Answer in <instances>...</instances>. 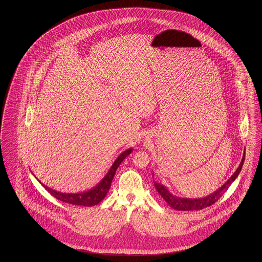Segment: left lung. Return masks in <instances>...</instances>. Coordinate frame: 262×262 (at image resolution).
<instances>
[{"label":"left lung","instance_id":"8db88e82","mask_svg":"<svg viewBox=\"0 0 262 262\" xmlns=\"http://www.w3.org/2000/svg\"><path fill=\"white\" fill-rule=\"evenodd\" d=\"M244 159H245V155L243 156V159H242V161H241L240 165L238 167L237 170L234 172V174L230 177V180L225 183L222 187H220L218 190L215 191L213 194H211L210 196L206 197V198L193 199V200L192 199L179 198V197H176L174 195H172L160 183H155V186H156L158 192L160 194V196L165 200L167 204L171 206L172 208L177 209V210H183V211L200 210V209H203V208H206L207 206L213 205L219 199L221 198L223 194L228 190V188L230 187V184L237 178L238 174L240 173L241 168L243 166Z\"/></svg>","mask_w":262,"mask_h":262}]
</instances>
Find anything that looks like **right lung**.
Instances as JSON below:
<instances>
[{"mask_svg": "<svg viewBox=\"0 0 262 262\" xmlns=\"http://www.w3.org/2000/svg\"><path fill=\"white\" fill-rule=\"evenodd\" d=\"M130 152H132V149H128L127 151H123L117 158V159L114 161V163L111 166V170L108 171L106 176L103 178V181L99 183L96 187H94L93 189H90L88 192L78 193V194H66V193H61V192L53 190L52 188L48 187L43 183H42V186L53 197H55V198L61 201V202H64V203H68V204L75 205V206H96L107 194V192L111 188V182L113 180V177H114V174H115L117 168L121 164V162L126 159V157H127Z\"/></svg>", "mask_w": 262, "mask_h": 262, "instance_id": "obj_1", "label": "right lung"}]
</instances>
